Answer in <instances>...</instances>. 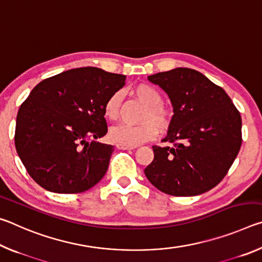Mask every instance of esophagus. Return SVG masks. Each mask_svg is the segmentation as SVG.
<instances>
[{
	"label": "esophagus",
	"mask_w": 262,
	"mask_h": 262,
	"mask_svg": "<svg viewBox=\"0 0 262 262\" xmlns=\"http://www.w3.org/2000/svg\"><path fill=\"white\" fill-rule=\"evenodd\" d=\"M117 148L118 149H121V150H133V149H135L136 147H135V145H127V144L118 143L117 144Z\"/></svg>",
	"instance_id": "34e87169"
}]
</instances>
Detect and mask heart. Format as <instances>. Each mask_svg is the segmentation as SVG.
I'll return each mask as SVG.
<instances>
[{
	"mask_svg": "<svg viewBox=\"0 0 262 262\" xmlns=\"http://www.w3.org/2000/svg\"><path fill=\"white\" fill-rule=\"evenodd\" d=\"M133 94L142 104L145 105L139 121L140 125H119L110 130V139L115 143L137 145L151 141L158 135V132L165 133L172 125L173 113L163 104V95L156 86L148 83H140L133 89ZM122 96L120 92L111 95L104 105L105 117L111 121L120 118Z\"/></svg>",
	"mask_w": 262,
	"mask_h": 262,
	"instance_id": "heart-1",
	"label": "heart"
}]
</instances>
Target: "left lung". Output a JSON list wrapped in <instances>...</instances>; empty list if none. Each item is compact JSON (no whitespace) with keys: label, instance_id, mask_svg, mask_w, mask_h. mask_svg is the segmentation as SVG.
Returning <instances> with one entry per match:
<instances>
[{"label":"left lung","instance_id":"left-lung-1","mask_svg":"<svg viewBox=\"0 0 262 262\" xmlns=\"http://www.w3.org/2000/svg\"><path fill=\"white\" fill-rule=\"evenodd\" d=\"M173 105V120L164 142L154 145L144 168L161 192L193 196L208 192L227 176L242 147V117L221 86L189 68L151 75Z\"/></svg>","mask_w":262,"mask_h":262}]
</instances>
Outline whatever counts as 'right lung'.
Segmentation results:
<instances>
[{
	"mask_svg": "<svg viewBox=\"0 0 262 262\" xmlns=\"http://www.w3.org/2000/svg\"><path fill=\"white\" fill-rule=\"evenodd\" d=\"M125 81V75L83 67L33 88L17 114L15 145L35 183L50 192L74 194L101 180L114 147L95 140L107 133L105 101Z\"/></svg>",
	"mask_w": 262,
	"mask_h": 262,
	"instance_id": "1",
	"label": "right lung"
}]
</instances>
